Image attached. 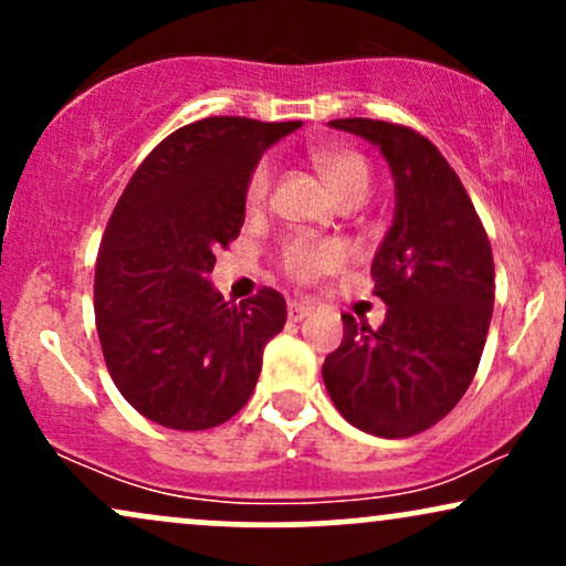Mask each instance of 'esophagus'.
Listing matches in <instances>:
<instances>
[{"instance_id":"1","label":"esophagus","mask_w":566,"mask_h":566,"mask_svg":"<svg viewBox=\"0 0 566 566\" xmlns=\"http://www.w3.org/2000/svg\"><path fill=\"white\" fill-rule=\"evenodd\" d=\"M287 316L292 322H301V319H305V316H311V305L301 303V301H292L287 305Z\"/></svg>"}]
</instances>
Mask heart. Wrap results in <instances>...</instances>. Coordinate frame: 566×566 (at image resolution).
Masks as SVG:
<instances>
[{"mask_svg": "<svg viewBox=\"0 0 566 566\" xmlns=\"http://www.w3.org/2000/svg\"><path fill=\"white\" fill-rule=\"evenodd\" d=\"M314 167L319 170L324 184L329 186V191L335 193L337 201L348 205H359L365 201L373 186V170H369V161L361 154L350 151V148H319V151L311 154ZM271 186V170L269 165H261L255 175L250 178L247 186V205L258 207L265 199ZM346 252L340 244L335 242H305V239H295L284 247L282 252V265L290 276L295 279H314L327 271L337 269L343 263Z\"/></svg>", "mask_w": 566, "mask_h": 566, "instance_id": "b5f03b06", "label": "heart"}]
</instances>
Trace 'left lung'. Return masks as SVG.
Listing matches in <instances>:
<instances>
[{
    "mask_svg": "<svg viewBox=\"0 0 566 566\" xmlns=\"http://www.w3.org/2000/svg\"><path fill=\"white\" fill-rule=\"evenodd\" d=\"M329 127L373 143L394 178V220L373 258L378 329L343 316L324 359L329 399L350 426L405 439L439 423L469 391L495 303L486 231L450 161L415 129L375 119Z\"/></svg>",
    "mask_w": 566,
    "mask_h": 566,
    "instance_id": "left-lung-1",
    "label": "left lung"
}]
</instances>
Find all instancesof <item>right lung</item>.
<instances>
[{"label":"right lung","mask_w":566,"mask_h":566,"mask_svg":"<svg viewBox=\"0 0 566 566\" xmlns=\"http://www.w3.org/2000/svg\"><path fill=\"white\" fill-rule=\"evenodd\" d=\"M301 122L210 116L143 159L116 201L95 265L103 359L143 418L205 431L255 391L263 348L287 303L261 290L231 305L212 287L216 252L239 237L263 151Z\"/></svg>","instance_id":"1"}]
</instances>
